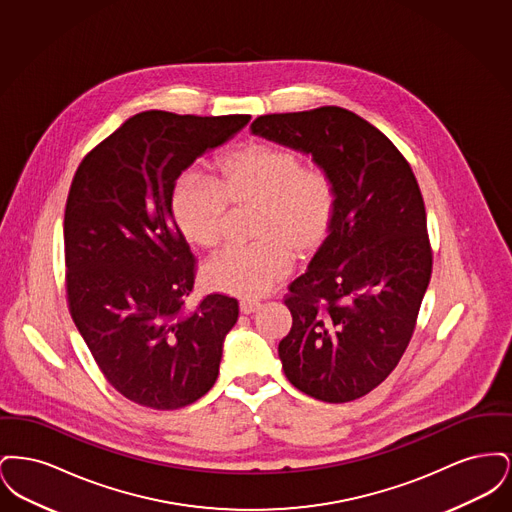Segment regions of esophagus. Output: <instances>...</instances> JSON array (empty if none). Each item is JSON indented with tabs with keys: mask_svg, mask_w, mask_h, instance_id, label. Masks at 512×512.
Segmentation results:
<instances>
[{
	"mask_svg": "<svg viewBox=\"0 0 512 512\" xmlns=\"http://www.w3.org/2000/svg\"><path fill=\"white\" fill-rule=\"evenodd\" d=\"M259 307H261V303L255 301V299H242V301H240V311H242L244 315L255 313Z\"/></svg>",
	"mask_w": 512,
	"mask_h": 512,
	"instance_id": "34e87169",
	"label": "esophagus"
}]
</instances>
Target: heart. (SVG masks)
<instances>
[{"instance_id": "obj_1", "label": "heart", "mask_w": 512, "mask_h": 512, "mask_svg": "<svg viewBox=\"0 0 512 512\" xmlns=\"http://www.w3.org/2000/svg\"><path fill=\"white\" fill-rule=\"evenodd\" d=\"M253 209L257 242L226 249L207 267L209 288L257 297L270 292L292 270L295 255L309 261L330 240L338 194L332 178L305 167L290 147L251 142L215 161V182L195 174L176 180L172 219L190 244L215 249L228 234L232 211Z\"/></svg>"}]
</instances>
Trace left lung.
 Wrapping results in <instances>:
<instances>
[{
  "instance_id": "8db88e82",
  "label": "left lung",
  "mask_w": 512,
  "mask_h": 512,
  "mask_svg": "<svg viewBox=\"0 0 512 512\" xmlns=\"http://www.w3.org/2000/svg\"><path fill=\"white\" fill-rule=\"evenodd\" d=\"M251 132L311 153L338 194L330 240L286 295V378L318 401L380 386L413 338L432 276L426 209L413 169L370 122L341 107L263 115Z\"/></svg>"
}]
</instances>
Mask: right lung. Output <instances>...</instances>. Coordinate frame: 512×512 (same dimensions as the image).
Wrapping results in <instances>:
<instances>
[{
	"instance_id": "add662e5",
	"label": "right lung",
	"mask_w": 512,
	"mask_h": 512,
	"mask_svg": "<svg viewBox=\"0 0 512 512\" xmlns=\"http://www.w3.org/2000/svg\"><path fill=\"white\" fill-rule=\"evenodd\" d=\"M249 119L144 111L74 174L65 207L69 311L107 382L142 407L182 409L217 382L240 307L211 293L186 309L195 259L171 194L182 171Z\"/></svg>"
}]
</instances>
